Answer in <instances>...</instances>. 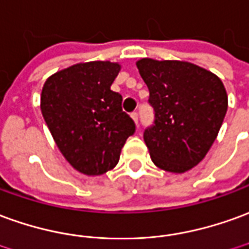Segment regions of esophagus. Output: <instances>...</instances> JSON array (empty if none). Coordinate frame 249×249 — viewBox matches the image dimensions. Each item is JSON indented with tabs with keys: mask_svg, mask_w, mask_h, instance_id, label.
Listing matches in <instances>:
<instances>
[{
	"mask_svg": "<svg viewBox=\"0 0 249 249\" xmlns=\"http://www.w3.org/2000/svg\"><path fill=\"white\" fill-rule=\"evenodd\" d=\"M130 117H132V119H133V121H135V123H139V114H137V112H133V113H130Z\"/></svg>",
	"mask_w": 249,
	"mask_h": 249,
	"instance_id": "esophagus-1",
	"label": "esophagus"
}]
</instances>
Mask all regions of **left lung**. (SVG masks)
Segmentation results:
<instances>
[{"mask_svg": "<svg viewBox=\"0 0 249 249\" xmlns=\"http://www.w3.org/2000/svg\"><path fill=\"white\" fill-rule=\"evenodd\" d=\"M136 64L155 112L154 125L144 130L151 159L168 173L189 171L218 135L227 90L218 76L189 62L144 58Z\"/></svg>", "mask_w": 249, "mask_h": 249, "instance_id": "obj_1", "label": "left lung"}]
</instances>
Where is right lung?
Returning a JSON list of instances; mask_svg holds the SVG:
<instances>
[{"label": "right lung", "mask_w": 249, "mask_h": 249, "mask_svg": "<svg viewBox=\"0 0 249 249\" xmlns=\"http://www.w3.org/2000/svg\"><path fill=\"white\" fill-rule=\"evenodd\" d=\"M121 66L78 63L51 75L40 107L66 160L85 175H101L119 163L121 148L136 130L123 110V97L110 90Z\"/></svg>", "instance_id": "add662e5"}]
</instances>
